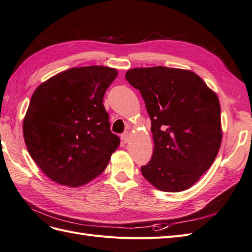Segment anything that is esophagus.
Masks as SVG:
<instances>
[{
  "mask_svg": "<svg viewBox=\"0 0 252 252\" xmlns=\"http://www.w3.org/2000/svg\"><path fill=\"white\" fill-rule=\"evenodd\" d=\"M121 139L122 141H124L125 143L128 142V139H130V134H128V132H125L121 134Z\"/></svg>",
  "mask_w": 252,
  "mask_h": 252,
  "instance_id": "obj_1",
  "label": "esophagus"
}]
</instances>
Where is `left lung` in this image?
Here are the masks:
<instances>
[{
    "label": "left lung",
    "instance_id": "obj_1",
    "mask_svg": "<svg viewBox=\"0 0 252 252\" xmlns=\"http://www.w3.org/2000/svg\"><path fill=\"white\" fill-rule=\"evenodd\" d=\"M126 79L139 90L151 119L154 151L141 173L164 192L189 189L211 167L221 142L219 98L191 70L133 68Z\"/></svg>",
    "mask_w": 252,
    "mask_h": 252
}]
</instances>
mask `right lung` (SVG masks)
<instances>
[{"mask_svg":"<svg viewBox=\"0 0 252 252\" xmlns=\"http://www.w3.org/2000/svg\"><path fill=\"white\" fill-rule=\"evenodd\" d=\"M115 68H69L40 84L23 121L28 153L52 181L80 187L105 170L120 139L102 104Z\"/></svg>","mask_w":252,"mask_h":252,"instance_id":"right-lung-1","label":"right lung"}]
</instances>
